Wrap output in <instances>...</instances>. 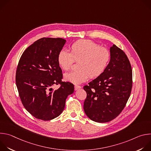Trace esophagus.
Masks as SVG:
<instances>
[{
	"instance_id": "esophagus-1",
	"label": "esophagus",
	"mask_w": 151,
	"mask_h": 151,
	"mask_svg": "<svg viewBox=\"0 0 151 151\" xmlns=\"http://www.w3.org/2000/svg\"><path fill=\"white\" fill-rule=\"evenodd\" d=\"M81 88V86H79V85H75V90L76 91V90H78L79 89Z\"/></svg>"
}]
</instances>
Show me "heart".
Instances as JSON below:
<instances>
[{
	"instance_id": "obj_1",
	"label": "heart",
	"mask_w": 151,
	"mask_h": 151,
	"mask_svg": "<svg viewBox=\"0 0 151 151\" xmlns=\"http://www.w3.org/2000/svg\"><path fill=\"white\" fill-rule=\"evenodd\" d=\"M111 59L108 49L99 47L96 43L88 40H80L71 46V52L61 50L57 57L59 66L68 70L75 61H79V70L66 73L64 79L74 84H79L91 78L100 76L106 69Z\"/></svg>"
}]
</instances>
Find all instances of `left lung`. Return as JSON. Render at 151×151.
Wrapping results in <instances>:
<instances>
[{"label":"left lung","instance_id":"obj_1","mask_svg":"<svg viewBox=\"0 0 151 151\" xmlns=\"http://www.w3.org/2000/svg\"><path fill=\"white\" fill-rule=\"evenodd\" d=\"M111 59L104 71L83 87L87 93L84 112L90 119L107 122L122 112L132 88V70L124 52L113 45Z\"/></svg>","mask_w":151,"mask_h":151}]
</instances>
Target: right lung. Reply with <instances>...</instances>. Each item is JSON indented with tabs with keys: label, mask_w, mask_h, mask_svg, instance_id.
I'll use <instances>...</instances> for the list:
<instances>
[{
	"label": "right lung",
	"mask_w": 151,
	"mask_h": 151,
	"mask_svg": "<svg viewBox=\"0 0 151 151\" xmlns=\"http://www.w3.org/2000/svg\"><path fill=\"white\" fill-rule=\"evenodd\" d=\"M66 40L41 38L29 46L21 55L16 72V85L21 101L34 117L49 121L63 111L68 96L74 85L63 82L62 70L57 57ZM61 84L57 90L54 84Z\"/></svg>",
	"instance_id": "1"
}]
</instances>
